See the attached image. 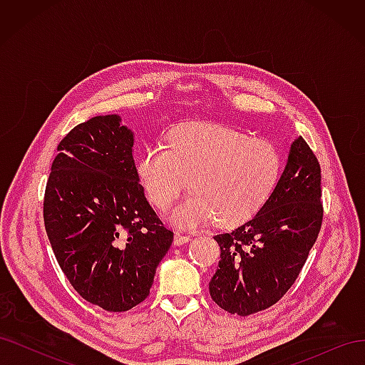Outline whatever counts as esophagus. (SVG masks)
Wrapping results in <instances>:
<instances>
[{"mask_svg":"<svg viewBox=\"0 0 365 365\" xmlns=\"http://www.w3.org/2000/svg\"><path fill=\"white\" fill-rule=\"evenodd\" d=\"M190 239H192V237H190L189 235H184V233H180V231H176L175 237H173V244H175L176 247H180V245L187 244V242H189Z\"/></svg>","mask_w":365,"mask_h":365,"instance_id":"1","label":"esophagus"}]
</instances>
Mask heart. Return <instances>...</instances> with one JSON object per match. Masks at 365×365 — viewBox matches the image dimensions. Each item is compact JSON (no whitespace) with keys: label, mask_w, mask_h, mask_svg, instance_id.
<instances>
[{"label":"heart","mask_w":365,"mask_h":365,"mask_svg":"<svg viewBox=\"0 0 365 365\" xmlns=\"http://www.w3.org/2000/svg\"><path fill=\"white\" fill-rule=\"evenodd\" d=\"M282 173L274 143L216 123H181L168 143H153L137 161V175L149 201L169 208L187 187L192 193L170 219L187 228L219 217L233 227L256 215L269 200Z\"/></svg>","instance_id":"heart-1"}]
</instances>
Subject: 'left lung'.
Masks as SVG:
<instances>
[{
	"label": "left lung",
	"mask_w": 365,
	"mask_h": 365,
	"mask_svg": "<svg viewBox=\"0 0 365 365\" xmlns=\"http://www.w3.org/2000/svg\"><path fill=\"white\" fill-rule=\"evenodd\" d=\"M323 220L322 169L303 137L289 148L269 200L248 222L217 235L219 268L210 280L213 302L247 317L277 303L297 280Z\"/></svg>",
	"instance_id": "8db88e82"
}]
</instances>
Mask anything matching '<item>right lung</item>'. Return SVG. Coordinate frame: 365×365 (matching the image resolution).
Here are the masks:
<instances>
[{
    "label": "right lung",
    "mask_w": 365,
    "mask_h": 365,
    "mask_svg": "<svg viewBox=\"0 0 365 365\" xmlns=\"http://www.w3.org/2000/svg\"><path fill=\"white\" fill-rule=\"evenodd\" d=\"M51 164L43 224L82 298L125 312L149 295L173 233L149 205L132 157L134 132L117 114L73 128Z\"/></svg>",
    "instance_id": "1"
}]
</instances>
